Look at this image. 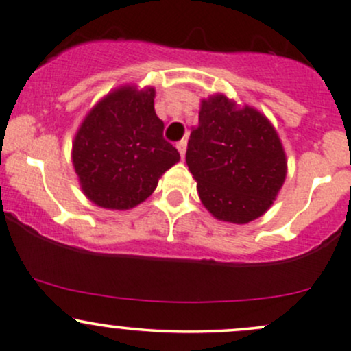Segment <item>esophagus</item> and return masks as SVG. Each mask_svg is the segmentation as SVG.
Wrapping results in <instances>:
<instances>
[{"label": "esophagus", "mask_w": 351, "mask_h": 351, "mask_svg": "<svg viewBox=\"0 0 351 351\" xmlns=\"http://www.w3.org/2000/svg\"><path fill=\"white\" fill-rule=\"evenodd\" d=\"M176 147H178L180 154H182V158H185V153H186V139H182V141L176 143Z\"/></svg>", "instance_id": "esophagus-1"}]
</instances>
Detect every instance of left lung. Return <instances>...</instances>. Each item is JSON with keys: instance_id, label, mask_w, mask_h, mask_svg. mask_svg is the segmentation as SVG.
I'll return each instance as SVG.
<instances>
[{"instance_id": "8db88e82", "label": "left lung", "mask_w": 351, "mask_h": 351, "mask_svg": "<svg viewBox=\"0 0 351 351\" xmlns=\"http://www.w3.org/2000/svg\"><path fill=\"white\" fill-rule=\"evenodd\" d=\"M186 165L205 208L230 223L263 215L286 178V154L271 123L249 106L237 109L220 94L202 101Z\"/></svg>"}]
</instances>
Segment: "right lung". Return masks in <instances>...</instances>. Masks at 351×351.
I'll list each match as a JSON object with an SVG mask.
<instances>
[{"label":"right lung","mask_w":351,"mask_h":351,"mask_svg":"<svg viewBox=\"0 0 351 351\" xmlns=\"http://www.w3.org/2000/svg\"><path fill=\"white\" fill-rule=\"evenodd\" d=\"M154 88L121 87L102 99L75 136L72 160L88 200L128 210L145 202L180 153L163 138Z\"/></svg>","instance_id":"right-lung-1"}]
</instances>
